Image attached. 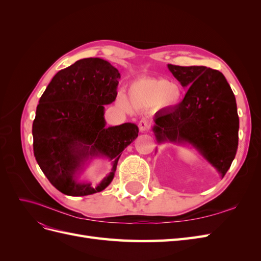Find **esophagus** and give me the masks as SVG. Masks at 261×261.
I'll list each match as a JSON object with an SVG mask.
<instances>
[{
    "mask_svg": "<svg viewBox=\"0 0 261 261\" xmlns=\"http://www.w3.org/2000/svg\"><path fill=\"white\" fill-rule=\"evenodd\" d=\"M138 126H139V129L140 132H146L149 129L150 127V122L148 120H146V118H143L139 123H138Z\"/></svg>",
    "mask_w": 261,
    "mask_h": 261,
    "instance_id": "34e87169",
    "label": "esophagus"
}]
</instances>
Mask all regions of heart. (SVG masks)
Returning a JSON list of instances; mask_svg holds the SVG:
<instances>
[{
    "mask_svg": "<svg viewBox=\"0 0 261 261\" xmlns=\"http://www.w3.org/2000/svg\"><path fill=\"white\" fill-rule=\"evenodd\" d=\"M181 89L165 78H141L128 88V99L134 108L143 109L161 106H174L179 101ZM124 103V100L121 99Z\"/></svg>",
    "mask_w": 261,
    "mask_h": 261,
    "instance_id": "1",
    "label": "heart"
}]
</instances>
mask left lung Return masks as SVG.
I'll list each match as a JSON object with an SVG mask.
<instances>
[{
	"mask_svg": "<svg viewBox=\"0 0 261 261\" xmlns=\"http://www.w3.org/2000/svg\"><path fill=\"white\" fill-rule=\"evenodd\" d=\"M168 67L188 90L180 103L154 114L158 144L191 145L223 178L239 146L240 120L231 87L222 73L206 66Z\"/></svg>",
	"mask_w": 261,
	"mask_h": 261,
	"instance_id": "8db88e82",
	"label": "left lung"
}]
</instances>
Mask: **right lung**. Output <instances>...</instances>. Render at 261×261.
Masks as SVG:
<instances>
[{"instance_id": "right-lung-1", "label": "right lung", "mask_w": 261, "mask_h": 261, "mask_svg": "<svg viewBox=\"0 0 261 261\" xmlns=\"http://www.w3.org/2000/svg\"><path fill=\"white\" fill-rule=\"evenodd\" d=\"M120 78L108 61L83 59L55 74L39 100L33 124L34 154L61 193L76 197L103 191L114 177L123 150L137 138L134 123L106 126L105 106L115 100ZM96 157H107L113 169L93 187L77 178Z\"/></svg>"}]
</instances>
